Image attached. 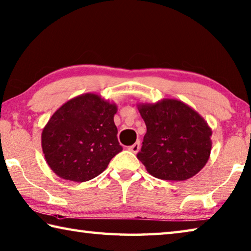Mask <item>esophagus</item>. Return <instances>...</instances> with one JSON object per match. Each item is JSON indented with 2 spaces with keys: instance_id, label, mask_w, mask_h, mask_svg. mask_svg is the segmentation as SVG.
<instances>
[{
  "instance_id": "esophagus-1",
  "label": "esophagus",
  "mask_w": 251,
  "mask_h": 251,
  "mask_svg": "<svg viewBox=\"0 0 251 251\" xmlns=\"http://www.w3.org/2000/svg\"><path fill=\"white\" fill-rule=\"evenodd\" d=\"M139 149H140V142L139 141H137L132 146L128 147V150L131 151V152H134V153H137V152L139 151Z\"/></svg>"
}]
</instances>
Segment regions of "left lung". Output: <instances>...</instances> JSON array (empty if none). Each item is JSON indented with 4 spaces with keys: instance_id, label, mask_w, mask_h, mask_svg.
<instances>
[{
    "instance_id": "obj_1",
    "label": "left lung",
    "mask_w": 251,
    "mask_h": 251,
    "mask_svg": "<svg viewBox=\"0 0 251 251\" xmlns=\"http://www.w3.org/2000/svg\"><path fill=\"white\" fill-rule=\"evenodd\" d=\"M147 132L137 154L156 178L185 180L203 168L211 153V131L202 117L178 100L141 104Z\"/></svg>"
}]
</instances>
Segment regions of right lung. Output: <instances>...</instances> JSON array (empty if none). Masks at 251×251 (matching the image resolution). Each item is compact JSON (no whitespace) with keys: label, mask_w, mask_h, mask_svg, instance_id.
<instances>
[{"label":"right lung","mask_w":251,"mask_h":251,"mask_svg":"<svg viewBox=\"0 0 251 251\" xmlns=\"http://www.w3.org/2000/svg\"><path fill=\"white\" fill-rule=\"evenodd\" d=\"M116 105L95 93L67 101L42 131V150L61 178L87 181L100 175L123 150L114 124Z\"/></svg>","instance_id":"add662e5"}]
</instances>
